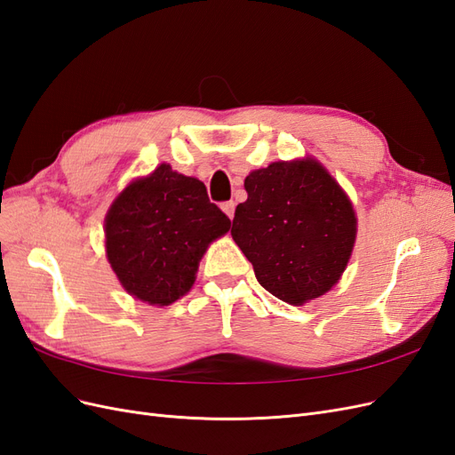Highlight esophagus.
I'll return each mask as SVG.
<instances>
[{
    "instance_id": "34e87169",
    "label": "esophagus",
    "mask_w": 455,
    "mask_h": 455,
    "mask_svg": "<svg viewBox=\"0 0 455 455\" xmlns=\"http://www.w3.org/2000/svg\"><path fill=\"white\" fill-rule=\"evenodd\" d=\"M222 211L233 220V216H235V203L233 201H226V203H222Z\"/></svg>"
}]
</instances>
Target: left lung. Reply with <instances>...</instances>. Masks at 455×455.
I'll use <instances>...</instances> for the list:
<instances>
[{
	"label": "left lung",
	"mask_w": 455,
	"mask_h": 455,
	"mask_svg": "<svg viewBox=\"0 0 455 455\" xmlns=\"http://www.w3.org/2000/svg\"><path fill=\"white\" fill-rule=\"evenodd\" d=\"M231 237L258 283L291 306L326 294L346 271L356 216L319 161H277L244 178Z\"/></svg>",
	"instance_id": "left-lung-1"
}]
</instances>
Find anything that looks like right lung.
Here are the masks:
<instances>
[{"label":"right lung","instance_id":"1","mask_svg":"<svg viewBox=\"0 0 455 455\" xmlns=\"http://www.w3.org/2000/svg\"><path fill=\"white\" fill-rule=\"evenodd\" d=\"M229 226L201 180L163 163L132 180L109 206L106 256L131 296L171 306L189 292L206 246Z\"/></svg>","mask_w":455,"mask_h":455}]
</instances>
